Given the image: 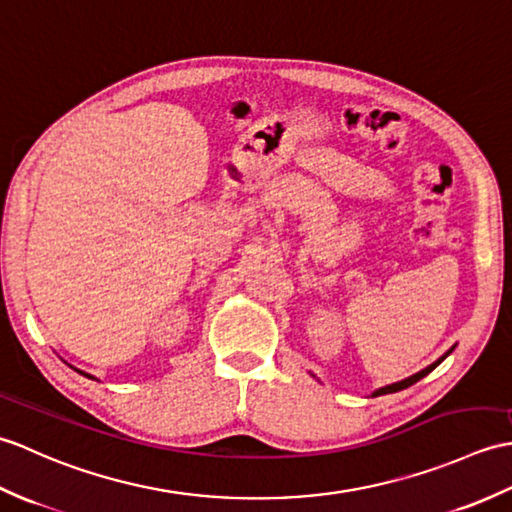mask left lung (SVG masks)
Instances as JSON below:
<instances>
[{"label": "left lung", "instance_id": "8db88e82", "mask_svg": "<svg viewBox=\"0 0 512 512\" xmlns=\"http://www.w3.org/2000/svg\"><path fill=\"white\" fill-rule=\"evenodd\" d=\"M451 352H453V348H449L447 352H445V355H442L438 361H434V363H431V366H427L425 370H420V372H416V374H412V377H407V379H403V381H399V383H392V385H385V388H379L377 392H374L372 396H381V394H392V392H399V390H405V388H410V385H414L416 381H420V379H423V377H427V374L431 372V370H434L436 366H440V363L442 361H445L449 355H451Z\"/></svg>", "mask_w": 512, "mask_h": 512}]
</instances>
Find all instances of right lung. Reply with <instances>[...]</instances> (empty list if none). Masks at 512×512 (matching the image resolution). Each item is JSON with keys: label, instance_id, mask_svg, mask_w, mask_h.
<instances>
[{"label": "right lung", "instance_id": "1", "mask_svg": "<svg viewBox=\"0 0 512 512\" xmlns=\"http://www.w3.org/2000/svg\"><path fill=\"white\" fill-rule=\"evenodd\" d=\"M74 370H76V368H74ZM76 372H81V374H85L83 370H76ZM85 377H89V379H94V377H92V374H85Z\"/></svg>", "mask_w": 512, "mask_h": 512}]
</instances>
